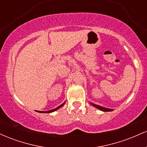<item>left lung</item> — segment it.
Segmentation results:
<instances>
[{
    "label": "left lung",
    "mask_w": 147,
    "mask_h": 147,
    "mask_svg": "<svg viewBox=\"0 0 147 147\" xmlns=\"http://www.w3.org/2000/svg\"><path fill=\"white\" fill-rule=\"evenodd\" d=\"M91 105H92L93 106H95V108H97V109H99V110H101L102 111H104V112H109V111H113V109H106L105 107H103V106H100L99 105H97V104H92V103H90Z\"/></svg>",
    "instance_id": "1"
}]
</instances>
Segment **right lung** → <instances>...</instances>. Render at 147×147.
I'll return each mask as SVG.
<instances>
[{"instance_id": "obj_1", "label": "right lung", "mask_w": 147, "mask_h": 147, "mask_svg": "<svg viewBox=\"0 0 147 147\" xmlns=\"http://www.w3.org/2000/svg\"><path fill=\"white\" fill-rule=\"evenodd\" d=\"M65 102L63 103V104H61L60 106H59L58 107H57V108H56V109H52V110L48 111H36V112H38V113H52V112H54V111H57V109H60L61 107H62V106H63L64 105V104H65Z\"/></svg>"}]
</instances>
